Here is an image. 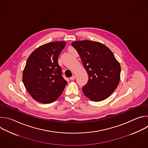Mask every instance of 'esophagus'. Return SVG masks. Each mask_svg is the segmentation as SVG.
Wrapping results in <instances>:
<instances>
[{
  "label": "esophagus",
  "instance_id": "1",
  "mask_svg": "<svg viewBox=\"0 0 148 148\" xmlns=\"http://www.w3.org/2000/svg\"><path fill=\"white\" fill-rule=\"evenodd\" d=\"M70 80H74V79H75V76L74 75H73L71 77H70Z\"/></svg>",
  "mask_w": 148,
  "mask_h": 148
}]
</instances>
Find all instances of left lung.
<instances>
[{"mask_svg": "<svg viewBox=\"0 0 148 148\" xmlns=\"http://www.w3.org/2000/svg\"><path fill=\"white\" fill-rule=\"evenodd\" d=\"M71 45L79 54L88 75V83L82 88L84 94L95 102L107 99L120 80L121 66L113 53L98 41H75Z\"/></svg>", "mask_w": 148, "mask_h": 148, "instance_id": "8db88e82", "label": "left lung"}]
</instances>
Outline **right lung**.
I'll use <instances>...</instances> for the list:
<instances>
[{"mask_svg": "<svg viewBox=\"0 0 148 148\" xmlns=\"http://www.w3.org/2000/svg\"><path fill=\"white\" fill-rule=\"evenodd\" d=\"M66 41H54L41 45L28 57L23 71L24 86L36 101L49 103L62 94L67 82L61 75L58 63Z\"/></svg>", "mask_w": 148, "mask_h": 148, "instance_id": "add662e5", "label": "right lung"}]
</instances>
